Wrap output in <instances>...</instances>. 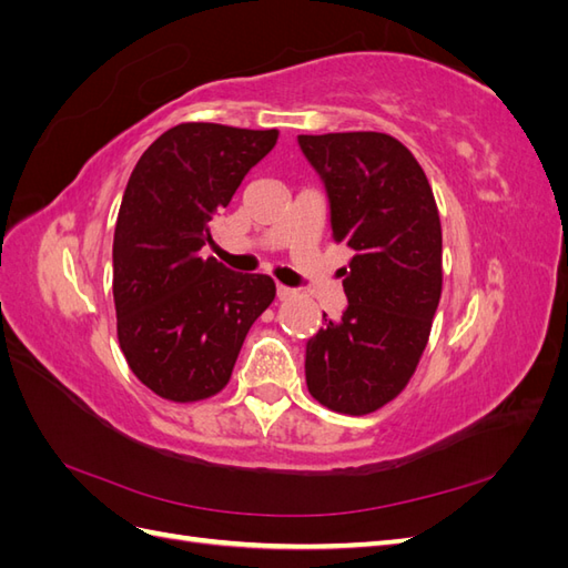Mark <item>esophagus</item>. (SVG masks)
Instances as JSON below:
<instances>
[{
	"mask_svg": "<svg viewBox=\"0 0 568 568\" xmlns=\"http://www.w3.org/2000/svg\"><path fill=\"white\" fill-rule=\"evenodd\" d=\"M294 294H296L294 288H288V286H284V284H277V298H280V301H291V298H294Z\"/></svg>",
	"mask_w": 568,
	"mask_h": 568,
	"instance_id": "1",
	"label": "esophagus"
}]
</instances>
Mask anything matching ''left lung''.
<instances>
[{"label":"left lung","mask_w":568,"mask_h":568,"mask_svg":"<svg viewBox=\"0 0 568 568\" xmlns=\"http://www.w3.org/2000/svg\"><path fill=\"white\" fill-rule=\"evenodd\" d=\"M324 182L332 239L353 251L348 307L307 341L305 382L341 415H369L407 386L443 288L438 205L409 149L384 132L298 134Z\"/></svg>","instance_id":"1"}]
</instances>
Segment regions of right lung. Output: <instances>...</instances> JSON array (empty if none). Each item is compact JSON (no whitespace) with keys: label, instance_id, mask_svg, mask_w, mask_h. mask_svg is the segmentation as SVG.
I'll return each instance as SVG.
<instances>
[{"label":"right lung","instance_id":"right-lung-1","mask_svg":"<svg viewBox=\"0 0 568 568\" xmlns=\"http://www.w3.org/2000/svg\"><path fill=\"white\" fill-rule=\"evenodd\" d=\"M277 130L182 123L136 161L113 234L118 343L146 388L196 403L227 386L236 355L274 301L267 274H239L199 251Z\"/></svg>","mask_w":568,"mask_h":568}]
</instances>
